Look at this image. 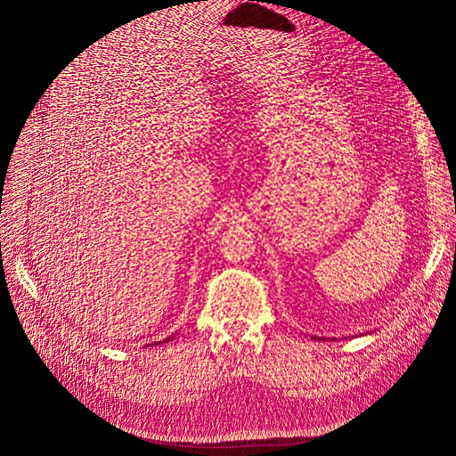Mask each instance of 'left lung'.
<instances>
[{
    "instance_id": "8db88e82",
    "label": "left lung",
    "mask_w": 456,
    "mask_h": 456,
    "mask_svg": "<svg viewBox=\"0 0 456 456\" xmlns=\"http://www.w3.org/2000/svg\"><path fill=\"white\" fill-rule=\"evenodd\" d=\"M360 337H362V335H360ZM312 338H314V340H327V338H322V337H312ZM333 340H335V338H333Z\"/></svg>"
}]
</instances>
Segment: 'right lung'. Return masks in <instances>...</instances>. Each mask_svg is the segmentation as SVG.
Instances as JSON below:
<instances>
[{
    "mask_svg": "<svg viewBox=\"0 0 456 456\" xmlns=\"http://www.w3.org/2000/svg\"><path fill=\"white\" fill-rule=\"evenodd\" d=\"M175 338V335H171V337H167V338H165L163 342H169V340H173ZM161 340L159 342H151V344H148V346H158V344H163Z\"/></svg>",
    "mask_w": 456,
    "mask_h": 456,
    "instance_id": "obj_1",
    "label": "right lung"
}]
</instances>
